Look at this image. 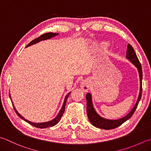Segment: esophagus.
Masks as SVG:
<instances>
[{
	"instance_id": "esophagus-1",
	"label": "esophagus",
	"mask_w": 151,
	"mask_h": 151,
	"mask_svg": "<svg viewBox=\"0 0 151 151\" xmlns=\"http://www.w3.org/2000/svg\"><path fill=\"white\" fill-rule=\"evenodd\" d=\"M80 87L81 88V89L84 92H87L89 90V87H90V83L88 80H83L81 82V83L80 85Z\"/></svg>"
}]
</instances>
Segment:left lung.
Segmentation results:
<instances>
[{
	"instance_id": "obj_1",
	"label": "left lung",
	"mask_w": 151,
	"mask_h": 151,
	"mask_svg": "<svg viewBox=\"0 0 151 151\" xmlns=\"http://www.w3.org/2000/svg\"><path fill=\"white\" fill-rule=\"evenodd\" d=\"M126 58L133 64L134 66L137 68L139 79H140V89H139V93L137 98V100L136 101V103L134 105L132 110L127 114L124 116V117L118 119V120H110V119L104 118L102 117L96 112L95 108L93 106V99H92V95L89 93H87L86 95V100H87V114L89 120L93 126H95L96 127L100 129H114L116 127L120 126L125 122L132 117L133 113L137 109L139 102L140 101L142 95V78H143V72H142V68L140 62H139V59L136 55L135 52L133 48L132 47V45L128 44L127 45V49L126 52Z\"/></svg>"
}]
</instances>
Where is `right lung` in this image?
I'll list each match as a JSON object with an SVG mask.
<instances>
[{"label": "right lung", "mask_w": 151, "mask_h": 151, "mask_svg": "<svg viewBox=\"0 0 151 151\" xmlns=\"http://www.w3.org/2000/svg\"><path fill=\"white\" fill-rule=\"evenodd\" d=\"M58 34L59 33H47L43 34V35H41L40 37H39L35 39H34V40H33L32 41H31L27 45L26 47L31 46V45H35V44L37 43V42H40L41 41L47 40V39H49L50 38L54 37L58 35ZM70 93H71V92L68 93L67 95H66V96H65V99H64V102H63V104H62V109H60V110L59 111V112H58V114H57V116H56L55 118L52 119V120H51L50 121H48V122H41V123H35V122H31V121L27 120V119H25L24 117H23V116L20 114H19L18 112V111H17L15 106H14V105L13 104V102L12 101V99H11L10 94H9V96H10V98L11 99V101H12V103L13 104V106L14 108V110H15L16 114H18V116H19V118H21L22 120H24V121L27 122V123H29V124L31 125V126H33L34 127H39V128H46V127H52L54 126H55V125L57 124L58 122H59V121L60 120L62 116V115H63V114L64 112L65 107H66V104L67 99L68 98V96L70 95Z\"/></svg>", "instance_id": "obj_1"}]
</instances>
